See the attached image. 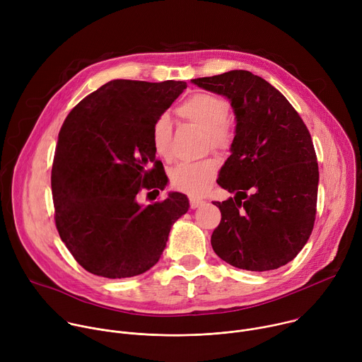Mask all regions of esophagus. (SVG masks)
Returning a JSON list of instances; mask_svg holds the SVG:
<instances>
[{"mask_svg": "<svg viewBox=\"0 0 362 362\" xmlns=\"http://www.w3.org/2000/svg\"><path fill=\"white\" fill-rule=\"evenodd\" d=\"M203 202H204V200L200 199V197H193V196L189 197V203H190V208H192V209H196L197 206H200Z\"/></svg>", "mask_w": 362, "mask_h": 362, "instance_id": "34e87169", "label": "esophagus"}]
</instances>
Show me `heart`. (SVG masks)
Segmentation results:
<instances>
[{
    "label": "heart",
    "instance_id": "1",
    "mask_svg": "<svg viewBox=\"0 0 362 362\" xmlns=\"http://www.w3.org/2000/svg\"><path fill=\"white\" fill-rule=\"evenodd\" d=\"M180 119L196 124L206 132L208 144L218 151H228L233 144V130L228 123L229 105L219 95L209 93H196L185 100L176 109ZM173 124L170 117L163 113L156 117L151 126V143L160 158H172ZM219 162L208 158L199 162L179 163L170 172V183L175 189L190 194L203 193L218 176Z\"/></svg>",
    "mask_w": 362,
    "mask_h": 362
}]
</instances>
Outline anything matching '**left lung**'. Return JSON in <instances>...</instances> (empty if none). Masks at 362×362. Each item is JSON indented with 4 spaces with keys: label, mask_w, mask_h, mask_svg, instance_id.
Masks as SVG:
<instances>
[{
    "label": "left lung",
    "mask_w": 362,
    "mask_h": 362,
    "mask_svg": "<svg viewBox=\"0 0 362 362\" xmlns=\"http://www.w3.org/2000/svg\"><path fill=\"white\" fill-rule=\"evenodd\" d=\"M192 81L226 95L236 116L232 154L218 179L235 197L214 203L222 219L212 247L235 268L278 269L300 252L315 223L320 172L311 134L285 95L250 71Z\"/></svg>",
    "instance_id": "8db88e82"
}]
</instances>
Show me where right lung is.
Returning <instances> with one entry per match:
<instances>
[{
	"instance_id": "obj_1",
	"label": "right lung",
	"mask_w": 362,
	"mask_h": 362,
	"mask_svg": "<svg viewBox=\"0 0 362 362\" xmlns=\"http://www.w3.org/2000/svg\"><path fill=\"white\" fill-rule=\"evenodd\" d=\"M185 88V81L173 80H113L66 117L51 169L54 221L90 274L120 279L146 272L187 212L189 200L179 192L147 206L137 202L141 190L159 193L168 183L151 126Z\"/></svg>"
}]
</instances>
